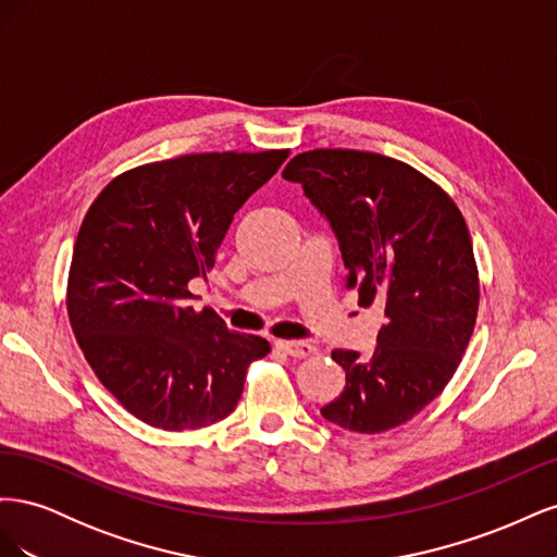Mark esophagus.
Returning a JSON list of instances; mask_svg holds the SVG:
<instances>
[{
  "instance_id": "1",
  "label": "esophagus",
  "mask_w": 557,
  "mask_h": 557,
  "mask_svg": "<svg viewBox=\"0 0 557 557\" xmlns=\"http://www.w3.org/2000/svg\"><path fill=\"white\" fill-rule=\"evenodd\" d=\"M274 348L285 352V356H290V358H309L315 352V346L309 344V342H276Z\"/></svg>"
}]
</instances>
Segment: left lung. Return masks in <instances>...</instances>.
I'll return each mask as SVG.
<instances>
[{
  "label": "left lung",
  "mask_w": 557,
  "mask_h": 557,
  "mask_svg": "<svg viewBox=\"0 0 557 557\" xmlns=\"http://www.w3.org/2000/svg\"><path fill=\"white\" fill-rule=\"evenodd\" d=\"M283 178L327 215L358 305L385 307L372 356L332 350L346 387L320 413L360 434L399 428L442 395L474 334L479 267L465 218L416 166L367 150H307Z\"/></svg>",
  "instance_id": "obj_1"
}]
</instances>
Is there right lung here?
Instances as JSON below:
<instances>
[{"instance_id":"1","label":"right lung","mask_w":557,"mask_h":557,"mask_svg":"<svg viewBox=\"0 0 557 557\" xmlns=\"http://www.w3.org/2000/svg\"><path fill=\"white\" fill-rule=\"evenodd\" d=\"M290 156L288 148L193 153L117 174L83 218L66 313L95 376L141 423L197 430L242 397L267 339L230 332L190 307L234 213Z\"/></svg>"}]
</instances>
